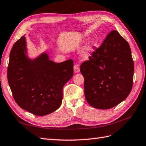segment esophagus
I'll list each match as a JSON object with an SVG mask.
<instances>
[{
	"label": "esophagus",
	"mask_w": 146,
	"mask_h": 146,
	"mask_svg": "<svg viewBox=\"0 0 146 146\" xmlns=\"http://www.w3.org/2000/svg\"><path fill=\"white\" fill-rule=\"evenodd\" d=\"M73 69H74V72H75V73H79L80 72V66L78 65H74Z\"/></svg>",
	"instance_id": "1"
}]
</instances>
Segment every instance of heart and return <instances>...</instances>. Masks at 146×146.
<instances>
[{
	"instance_id": "obj_1",
	"label": "heart",
	"mask_w": 146,
	"mask_h": 146,
	"mask_svg": "<svg viewBox=\"0 0 146 146\" xmlns=\"http://www.w3.org/2000/svg\"><path fill=\"white\" fill-rule=\"evenodd\" d=\"M93 51V45H90L88 46H86L84 50L82 52V57L84 59L88 60L90 58V57L91 55V53H92Z\"/></svg>"
}]
</instances>
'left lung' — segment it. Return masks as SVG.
Segmentation results:
<instances>
[{
    "mask_svg": "<svg viewBox=\"0 0 146 146\" xmlns=\"http://www.w3.org/2000/svg\"><path fill=\"white\" fill-rule=\"evenodd\" d=\"M80 72L90 105L101 110L116 106L133 88L134 62L128 42L116 30L111 31L89 60L81 64Z\"/></svg>",
    "mask_w": 146,
    "mask_h": 146,
    "instance_id": "obj_1",
    "label": "left lung"
}]
</instances>
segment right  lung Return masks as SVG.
Instances as JSON below:
<instances>
[{
    "instance_id": "1",
    "label": "right lung",
    "mask_w": 146,
    "mask_h": 146,
    "mask_svg": "<svg viewBox=\"0 0 146 146\" xmlns=\"http://www.w3.org/2000/svg\"><path fill=\"white\" fill-rule=\"evenodd\" d=\"M73 75V61L55 63L44 52L28 56L25 36L13 45L7 68L8 82L19 106L36 116H45L60 108L63 88Z\"/></svg>"
}]
</instances>
